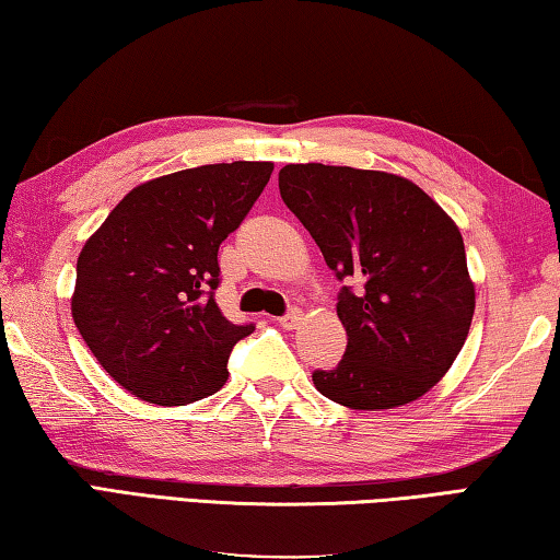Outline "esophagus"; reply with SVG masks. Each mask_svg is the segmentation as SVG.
Returning a JSON list of instances; mask_svg holds the SVG:
<instances>
[{"label":"esophagus","instance_id":"34e87169","mask_svg":"<svg viewBox=\"0 0 560 560\" xmlns=\"http://www.w3.org/2000/svg\"><path fill=\"white\" fill-rule=\"evenodd\" d=\"M300 319H302V312L295 307V310H290L288 315H282L278 322H280L282 329H295L300 325Z\"/></svg>","mask_w":560,"mask_h":560}]
</instances>
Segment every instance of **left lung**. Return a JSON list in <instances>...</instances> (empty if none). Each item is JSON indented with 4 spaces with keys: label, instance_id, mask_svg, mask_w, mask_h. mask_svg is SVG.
<instances>
[{
    "label": "left lung",
    "instance_id": "1",
    "mask_svg": "<svg viewBox=\"0 0 560 560\" xmlns=\"http://www.w3.org/2000/svg\"><path fill=\"white\" fill-rule=\"evenodd\" d=\"M280 196L347 285L337 315L347 351L312 381L354 410L406 406L453 366L475 315L463 235L404 176L329 164H288Z\"/></svg>",
    "mask_w": 560,
    "mask_h": 560
}]
</instances>
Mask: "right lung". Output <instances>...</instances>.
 <instances>
[{
  "label": "right lung",
  "mask_w": 560,
  "mask_h": 560,
  "mask_svg": "<svg viewBox=\"0 0 560 560\" xmlns=\"http://www.w3.org/2000/svg\"><path fill=\"white\" fill-rule=\"evenodd\" d=\"M272 162L203 164L144 182L85 241L71 312L107 374L132 396L184 406L219 390L253 325L215 305L219 245L270 182Z\"/></svg>",
  "instance_id": "add662e5"
}]
</instances>
